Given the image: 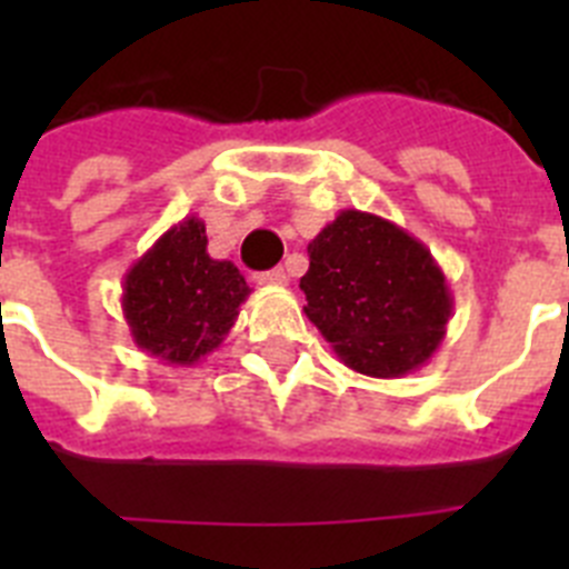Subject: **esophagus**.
Returning a JSON list of instances; mask_svg holds the SVG:
<instances>
[{"mask_svg":"<svg viewBox=\"0 0 569 569\" xmlns=\"http://www.w3.org/2000/svg\"><path fill=\"white\" fill-rule=\"evenodd\" d=\"M256 281L264 284V288H284V284H288V270L284 268L264 270V273H256Z\"/></svg>","mask_w":569,"mask_h":569,"instance_id":"esophagus-1","label":"esophagus"}]
</instances>
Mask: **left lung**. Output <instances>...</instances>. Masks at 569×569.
I'll return each instance as SVG.
<instances>
[{
    "instance_id": "8db88e82",
    "label": "left lung",
    "mask_w": 569,
    "mask_h": 569,
    "mask_svg": "<svg viewBox=\"0 0 569 569\" xmlns=\"http://www.w3.org/2000/svg\"><path fill=\"white\" fill-rule=\"evenodd\" d=\"M305 313L350 370L396 379L445 339L453 296L416 236L361 210H341L308 244Z\"/></svg>"
}]
</instances>
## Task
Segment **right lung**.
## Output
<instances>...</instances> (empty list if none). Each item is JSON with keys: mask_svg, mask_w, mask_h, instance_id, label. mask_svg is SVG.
Segmentation results:
<instances>
[{"mask_svg": "<svg viewBox=\"0 0 569 569\" xmlns=\"http://www.w3.org/2000/svg\"><path fill=\"white\" fill-rule=\"evenodd\" d=\"M248 296L239 268L210 259L204 222L188 216L124 273L122 310L136 347L190 367L222 345Z\"/></svg>", "mask_w": 569, "mask_h": 569, "instance_id": "1", "label": "right lung"}]
</instances>
